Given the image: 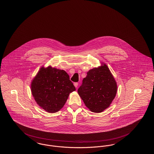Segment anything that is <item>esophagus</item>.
<instances>
[{
    "label": "esophagus",
    "instance_id": "esophagus-1",
    "mask_svg": "<svg viewBox=\"0 0 154 154\" xmlns=\"http://www.w3.org/2000/svg\"><path fill=\"white\" fill-rule=\"evenodd\" d=\"M78 85H79V83L78 82H74V85L75 88H77V86H78Z\"/></svg>",
    "mask_w": 154,
    "mask_h": 154
}]
</instances>
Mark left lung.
<instances>
[{"label": "left lung", "instance_id": "1", "mask_svg": "<svg viewBox=\"0 0 154 154\" xmlns=\"http://www.w3.org/2000/svg\"><path fill=\"white\" fill-rule=\"evenodd\" d=\"M117 84L106 64L87 72L78 93L86 107L100 113L108 108L117 93Z\"/></svg>", "mask_w": 154, "mask_h": 154}]
</instances>
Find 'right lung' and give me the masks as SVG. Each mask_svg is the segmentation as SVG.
Here are the masks:
<instances>
[{
    "label": "right lung",
    "instance_id": "add662e5",
    "mask_svg": "<svg viewBox=\"0 0 154 154\" xmlns=\"http://www.w3.org/2000/svg\"><path fill=\"white\" fill-rule=\"evenodd\" d=\"M32 94L37 104L49 113L60 111L75 88L63 70L42 67L31 82Z\"/></svg>",
    "mask_w": 154,
    "mask_h": 154
}]
</instances>
